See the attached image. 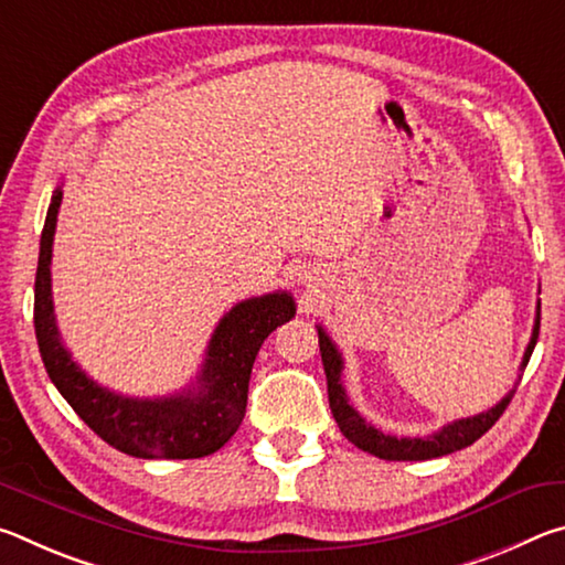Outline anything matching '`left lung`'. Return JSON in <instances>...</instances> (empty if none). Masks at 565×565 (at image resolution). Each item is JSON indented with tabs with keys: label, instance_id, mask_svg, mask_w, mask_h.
Masks as SVG:
<instances>
[{
	"label": "left lung",
	"instance_id": "1",
	"mask_svg": "<svg viewBox=\"0 0 565 565\" xmlns=\"http://www.w3.org/2000/svg\"><path fill=\"white\" fill-rule=\"evenodd\" d=\"M319 329V349H321V361H323V374H327V384H329V406L331 414L337 418V424L341 428V434L349 438L353 446H359L361 451H366L371 456L384 458V461H428V458H438L454 451H461V448L471 446L478 441L489 428L501 418L505 406L511 404L513 391H509L499 404L493 408L483 411L478 416H468V418H458L454 424H446L441 431H436L431 436L424 438H398L379 431L376 426H371L366 418H363L356 408L349 404L347 391L341 386V374H343V359L341 351L337 349V343L329 339V333ZM539 329H541V303L535 306V323H533V333L529 347H525L523 361H521V371L529 363L531 353L535 349V341H539Z\"/></svg>",
	"mask_w": 565,
	"mask_h": 565
}]
</instances>
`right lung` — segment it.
Wrapping results in <instances>:
<instances>
[{
    "instance_id": "add662e5",
    "label": "right lung",
    "mask_w": 565,
    "mask_h": 565,
    "mask_svg": "<svg viewBox=\"0 0 565 565\" xmlns=\"http://www.w3.org/2000/svg\"><path fill=\"white\" fill-rule=\"evenodd\" d=\"M62 189L52 194L34 279V331L46 374L76 416L121 454L137 458H202L236 434L246 414L248 379L264 339L294 319L291 294L274 291L238 301L209 341L194 384L174 396L134 398L99 386L64 349L52 301V244Z\"/></svg>"
}]
</instances>
